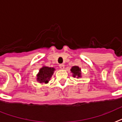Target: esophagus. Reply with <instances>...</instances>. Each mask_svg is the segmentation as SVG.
Wrapping results in <instances>:
<instances>
[{
  "mask_svg": "<svg viewBox=\"0 0 122 122\" xmlns=\"http://www.w3.org/2000/svg\"><path fill=\"white\" fill-rule=\"evenodd\" d=\"M59 67H60V68H61V69H63V68H65V65H63V64H60V65H59Z\"/></svg>",
  "mask_w": 122,
  "mask_h": 122,
  "instance_id": "1",
  "label": "esophagus"
}]
</instances>
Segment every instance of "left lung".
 <instances>
[{"mask_svg":"<svg viewBox=\"0 0 122 122\" xmlns=\"http://www.w3.org/2000/svg\"><path fill=\"white\" fill-rule=\"evenodd\" d=\"M70 70H71V72L73 73V77H77V78L81 77V69L78 66H73L70 69Z\"/></svg>","mask_w":122,"mask_h":122,"instance_id":"left-lung-1","label":"left lung"}]
</instances>
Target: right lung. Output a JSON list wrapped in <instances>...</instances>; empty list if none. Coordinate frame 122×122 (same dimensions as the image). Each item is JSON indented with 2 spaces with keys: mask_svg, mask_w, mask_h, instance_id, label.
I'll list each match as a JSON object with an SVG mask.
<instances>
[{
  "mask_svg": "<svg viewBox=\"0 0 122 122\" xmlns=\"http://www.w3.org/2000/svg\"><path fill=\"white\" fill-rule=\"evenodd\" d=\"M55 68L53 67H49L43 66L39 70V72L37 75V80L39 83H49L50 78L54 74Z\"/></svg>",
  "mask_w": 122,
  "mask_h": 122,
  "instance_id": "1",
  "label": "right lung"
}]
</instances>
